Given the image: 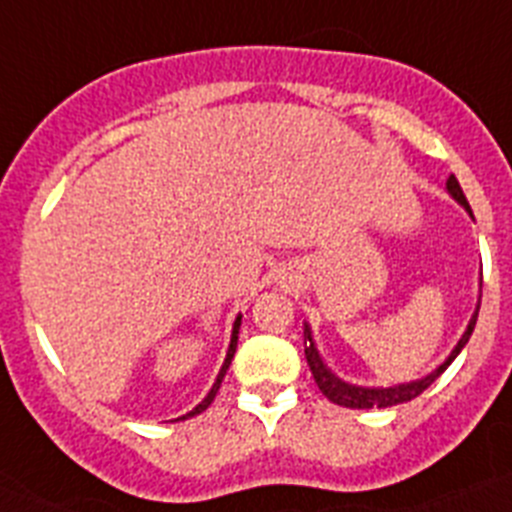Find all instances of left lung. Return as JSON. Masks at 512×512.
Here are the masks:
<instances>
[{"label":"left lung","mask_w":512,"mask_h":512,"mask_svg":"<svg viewBox=\"0 0 512 512\" xmlns=\"http://www.w3.org/2000/svg\"><path fill=\"white\" fill-rule=\"evenodd\" d=\"M446 187H449L451 197H454L459 205H464L469 210V202L467 197H464V192H461L459 182H456V176L451 174L449 182H446ZM472 212V210H469ZM477 315H479V307L477 312H474V318L469 320L467 325V333L461 336V341L456 343V348L451 351V356L446 361H443L441 366H438L436 372L428 374L425 379H420V382H410V384H400V387H387V390H369V387H354V384H346L341 382L338 377H333V374L328 372V366L320 361L318 351H315V343H312V336H310V328L305 325V359L307 364H310V372L312 377H315V384L320 387V392H323L325 397H328L330 402H336V405H343V408H354V410H364V408H390V405H400V402H408V400H415V397L420 395L423 390H428L433 382H436L438 377H441L443 372H446V366L451 364V361L459 356V351L464 346H467L469 336H472L474 325H477Z\"/></svg>","instance_id":"left-lung-1"}]
</instances>
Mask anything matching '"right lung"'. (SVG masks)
<instances>
[{
	"label": "right lung",
	"instance_id": "add662e5",
	"mask_svg": "<svg viewBox=\"0 0 512 512\" xmlns=\"http://www.w3.org/2000/svg\"><path fill=\"white\" fill-rule=\"evenodd\" d=\"M238 328H241V315H238V318H235V325H233V336H230V348H228V356H225V364H223V369H220V374H217V379H215V384H212V390H210V395L205 397V400L200 402V405H197V408L192 410V413H187V415H182V418H194V415L197 413H202V410H207L210 408V402L215 400V395H217V390H220V384H223V377H225V372H228V366H230V361H233V354H235V346H238Z\"/></svg>",
	"mask_w": 512,
	"mask_h": 512
}]
</instances>
